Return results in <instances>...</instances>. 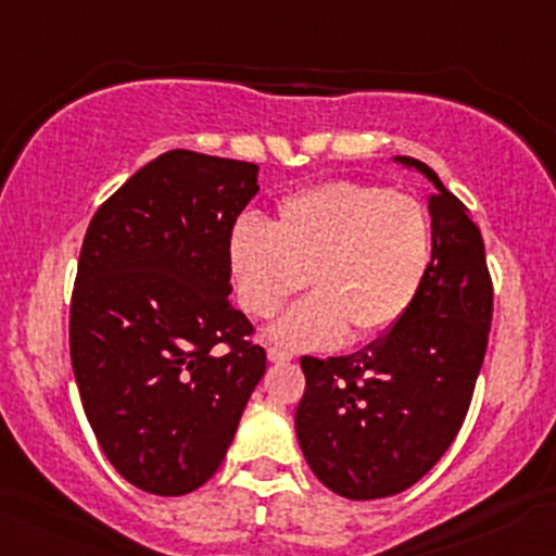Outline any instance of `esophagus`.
<instances>
[{
  "label": "esophagus",
  "instance_id": "esophagus-1",
  "mask_svg": "<svg viewBox=\"0 0 556 556\" xmlns=\"http://www.w3.org/2000/svg\"><path fill=\"white\" fill-rule=\"evenodd\" d=\"M266 356H268V362H271V364H285V362H290L292 353L282 351V348H268Z\"/></svg>",
  "mask_w": 556,
  "mask_h": 556
}]
</instances>
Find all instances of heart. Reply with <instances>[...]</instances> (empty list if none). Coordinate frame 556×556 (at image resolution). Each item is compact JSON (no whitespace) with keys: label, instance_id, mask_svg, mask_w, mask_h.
<instances>
[{"label":"heart","instance_id":"1","mask_svg":"<svg viewBox=\"0 0 556 556\" xmlns=\"http://www.w3.org/2000/svg\"><path fill=\"white\" fill-rule=\"evenodd\" d=\"M240 308L268 319L303 288V301L271 327L288 348L369 343L399 325L432 266L430 213L417 198L362 181H325L279 200L271 227L242 216L227 237Z\"/></svg>","mask_w":556,"mask_h":556}]
</instances>
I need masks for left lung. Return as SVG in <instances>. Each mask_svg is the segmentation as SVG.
Masks as SVG:
<instances>
[{"mask_svg":"<svg viewBox=\"0 0 556 556\" xmlns=\"http://www.w3.org/2000/svg\"><path fill=\"white\" fill-rule=\"evenodd\" d=\"M395 161L438 189L422 290L404 319L364 351L301 358L298 443L316 478L356 502L406 491L446 454L467 417L493 314L483 235L465 203L422 161Z\"/></svg>","mask_w":556,"mask_h":556,"instance_id":"8db88e82","label":"left lung"}]
</instances>
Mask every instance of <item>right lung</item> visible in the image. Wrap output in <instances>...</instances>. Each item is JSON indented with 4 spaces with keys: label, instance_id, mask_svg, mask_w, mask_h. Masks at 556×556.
Returning a JSON list of instances; mask_svg holds the SVG:
<instances>
[{
    "label": "right lung",
    "instance_id": "obj_1",
    "mask_svg": "<svg viewBox=\"0 0 556 556\" xmlns=\"http://www.w3.org/2000/svg\"><path fill=\"white\" fill-rule=\"evenodd\" d=\"M258 166L170 150L89 222L71 301V364L121 478L185 496L213 478L266 371L231 306L227 237Z\"/></svg>",
    "mask_w": 556,
    "mask_h": 556
}]
</instances>
